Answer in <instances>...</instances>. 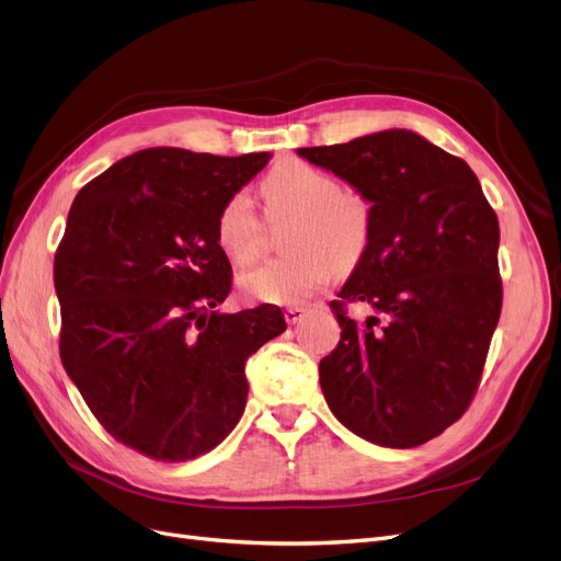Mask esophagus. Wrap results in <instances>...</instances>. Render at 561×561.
<instances>
[{
  "mask_svg": "<svg viewBox=\"0 0 561 561\" xmlns=\"http://www.w3.org/2000/svg\"><path fill=\"white\" fill-rule=\"evenodd\" d=\"M305 314H307V309L305 307H298V305H294V307H286L284 309V319H286V323H300L302 319H305Z\"/></svg>",
  "mask_w": 561,
  "mask_h": 561,
  "instance_id": "esophagus-1",
  "label": "esophagus"
}]
</instances>
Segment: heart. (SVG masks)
<instances>
[{"instance_id":"obj_1","label":"heart","mask_w":561,"mask_h":561,"mask_svg":"<svg viewBox=\"0 0 561 561\" xmlns=\"http://www.w3.org/2000/svg\"><path fill=\"white\" fill-rule=\"evenodd\" d=\"M265 217H291L282 238L286 254L249 270L240 288L275 305H298L335 275L337 265H356L371 238L369 201L344 190L337 175L302 159L279 161L261 180ZM226 256L247 265L261 254L263 224L244 192L224 201L215 224Z\"/></svg>"}]
</instances>
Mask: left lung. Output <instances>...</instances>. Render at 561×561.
Listing matches in <instances>:
<instances>
[{"instance_id": "obj_1", "label": "left lung", "mask_w": 561, "mask_h": 561, "mask_svg": "<svg viewBox=\"0 0 561 561\" xmlns=\"http://www.w3.org/2000/svg\"><path fill=\"white\" fill-rule=\"evenodd\" d=\"M300 157L371 203V238L330 302L342 335L319 363L323 398L358 437L421 446L462 419L502 314L500 221L462 161L407 129ZM348 304L373 317L358 322Z\"/></svg>"}]
</instances>
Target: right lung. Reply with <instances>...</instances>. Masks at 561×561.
I'll return each instance as SVG.
<instances>
[{
	"label": "right lung",
	"mask_w": 561,
	"mask_h": 561,
	"mask_svg": "<svg viewBox=\"0 0 561 561\" xmlns=\"http://www.w3.org/2000/svg\"><path fill=\"white\" fill-rule=\"evenodd\" d=\"M270 152L150 148L78 192L55 252L59 358L111 437L152 460L213 450L247 402V358L286 330L277 305L219 314L233 273L224 201Z\"/></svg>",
	"instance_id": "right-lung-1"
}]
</instances>
